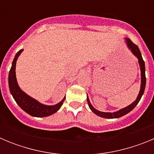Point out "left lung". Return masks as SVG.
Listing matches in <instances>:
<instances>
[{
  "instance_id": "obj_1",
  "label": "left lung",
  "mask_w": 154,
  "mask_h": 154,
  "mask_svg": "<svg viewBox=\"0 0 154 154\" xmlns=\"http://www.w3.org/2000/svg\"><path fill=\"white\" fill-rule=\"evenodd\" d=\"M126 40V43L127 47L129 48V49L131 50L132 53L133 55H135L137 58H138V62L139 65H140V72H141V85H140V90L139 92L138 96H137V99L135 101L133 102V103H131L130 105H129L128 106L125 107L123 109H121L118 110L116 112H100L99 110H97L96 109L94 108L93 106L91 104L90 101H89V96L87 95V103L89 105V108L92 110V112L96 115L99 116L100 117L103 118H106V119H116V118H119L121 116H123L126 114L129 113L130 111L135 108L136 106L138 104V103L140 100L141 97L143 95L144 90H145V87H146V75H145V63H144V61L142 58V55H141V53L140 49H139L138 46L136 45L130 38H125Z\"/></svg>"
}]
</instances>
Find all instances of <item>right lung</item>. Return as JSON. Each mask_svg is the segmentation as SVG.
I'll list each match as a JSON object with an SVG mask.
<instances>
[{"label": "right lung", "instance_id": "1", "mask_svg": "<svg viewBox=\"0 0 154 154\" xmlns=\"http://www.w3.org/2000/svg\"><path fill=\"white\" fill-rule=\"evenodd\" d=\"M23 51L24 50L21 49L16 54L13 62H12L11 70L9 72L8 85H9L11 93L19 106L29 115L35 116V117H45V116L52 115L61 108L63 104V102L65 101V97H64L62 101L57 104L53 105V106H47V105L39 103L36 99L28 96V94L23 92L20 89V87L17 84V79H16L15 69L17 58Z\"/></svg>", "mask_w": 154, "mask_h": 154}]
</instances>
